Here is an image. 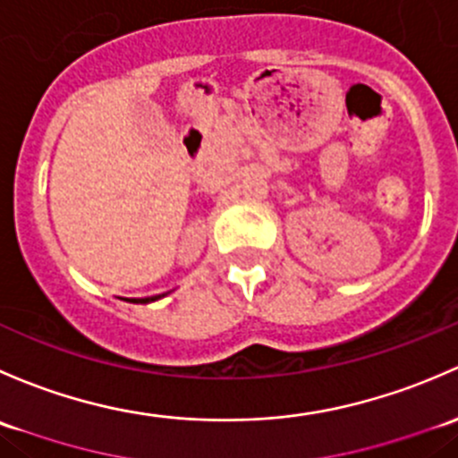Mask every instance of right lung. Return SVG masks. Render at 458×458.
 <instances>
[{"label":"right lung","mask_w":458,"mask_h":458,"mask_svg":"<svg viewBox=\"0 0 458 458\" xmlns=\"http://www.w3.org/2000/svg\"><path fill=\"white\" fill-rule=\"evenodd\" d=\"M160 295H154V298H139V300H127V301H134V304H148V301H154V300H158Z\"/></svg>","instance_id":"add662e5"}]
</instances>
